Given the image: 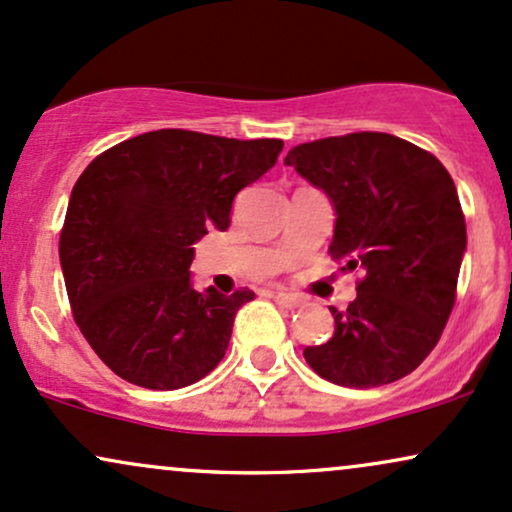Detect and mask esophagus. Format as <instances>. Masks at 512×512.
<instances>
[{
    "instance_id": "obj_1",
    "label": "esophagus",
    "mask_w": 512,
    "mask_h": 512,
    "mask_svg": "<svg viewBox=\"0 0 512 512\" xmlns=\"http://www.w3.org/2000/svg\"><path fill=\"white\" fill-rule=\"evenodd\" d=\"M274 303L286 307V310H295V307L303 305V300L298 298V295H291V293H272Z\"/></svg>"
}]
</instances>
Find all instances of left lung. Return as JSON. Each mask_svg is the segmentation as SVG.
<instances>
[{
	"mask_svg": "<svg viewBox=\"0 0 512 512\" xmlns=\"http://www.w3.org/2000/svg\"><path fill=\"white\" fill-rule=\"evenodd\" d=\"M286 166L334 207L331 255L365 279L334 336L303 350L319 377L350 389L403 379L448 322L467 250L458 190L443 164L389 133H350L293 147Z\"/></svg>",
	"mask_w": 512,
	"mask_h": 512,
	"instance_id": "1",
	"label": "left lung"
}]
</instances>
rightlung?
<instances>
[{
	"mask_svg": "<svg viewBox=\"0 0 512 512\" xmlns=\"http://www.w3.org/2000/svg\"><path fill=\"white\" fill-rule=\"evenodd\" d=\"M281 150L283 140L164 128L123 140L80 174L59 262L78 329L121 379L183 389L226 355L238 307L255 293L195 291L193 245L229 229L233 197Z\"/></svg>",
	"mask_w": 512,
	"mask_h": 512,
	"instance_id": "add662e5",
	"label": "right lung"
}]
</instances>
